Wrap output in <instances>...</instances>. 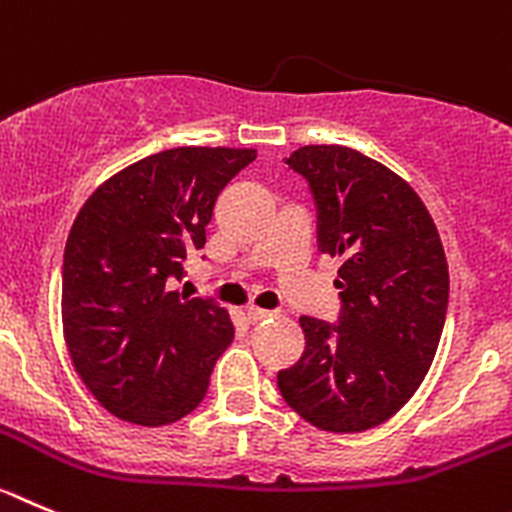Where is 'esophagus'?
<instances>
[{"instance_id":"obj_1","label":"esophagus","mask_w":512,"mask_h":512,"mask_svg":"<svg viewBox=\"0 0 512 512\" xmlns=\"http://www.w3.org/2000/svg\"><path fill=\"white\" fill-rule=\"evenodd\" d=\"M270 316H273V311H265V308H247V319H250L252 324H260V321L270 319Z\"/></svg>"}]
</instances>
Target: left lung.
Masks as SVG:
<instances>
[{
    "instance_id": "1",
    "label": "left lung",
    "mask_w": 512,
    "mask_h": 512,
    "mask_svg": "<svg viewBox=\"0 0 512 512\" xmlns=\"http://www.w3.org/2000/svg\"><path fill=\"white\" fill-rule=\"evenodd\" d=\"M306 178L316 242L342 257L336 324L301 316L306 349L278 372L285 403L321 431L354 434L403 408L439 349L449 267L434 219L403 178L342 145L285 158Z\"/></svg>"
}]
</instances>
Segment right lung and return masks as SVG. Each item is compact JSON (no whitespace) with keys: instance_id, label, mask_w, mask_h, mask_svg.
I'll use <instances>...</instances> for the list:
<instances>
[{"instance_id":"1","label":"right lung","mask_w":512,"mask_h":512,"mask_svg":"<svg viewBox=\"0 0 512 512\" xmlns=\"http://www.w3.org/2000/svg\"><path fill=\"white\" fill-rule=\"evenodd\" d=\"M255 150L176 147L124 168L78 211L63 255V331L73 367L109 413L165 426L204 400L234 339L214 298L173 290L183 260Z\"/></svg>"}]
</instances>
